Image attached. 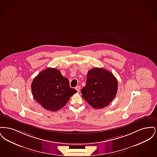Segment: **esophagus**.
I'll use <instances>...</instances> for the list:
<instances>
[{
  "label": "esophagus",
  "mask_w": 157,
  "mask_h": 157,
  "mask_svg": "<svg viewBox=\"0 0 157 157\" xmlns=\"http://www.w3.org/2000/svg\"><path fill=\"white\" fill-rule=\"evenodd\" d=\"M75 89H76V90L78 92H79L80 90H81V86H76V87L75 88Z\"/></svg>",
  "instance_id": "esophagus-1"
}]
</instances>
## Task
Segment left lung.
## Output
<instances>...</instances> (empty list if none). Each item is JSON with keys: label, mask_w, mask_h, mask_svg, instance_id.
I'll return each instance as SVG.
<instances>
[{"label": "left lung", "mask_w": 157, "mask_h": 157, "mask_svg": "<svg viewBox=\"0 0 157 157\" xmlns=\"http://www.w3.org/2000/svg\"><path fill=\"white\" fill-rule=\"evenodd\" d=\"M117 90L118 81L112 73L95 67L88 71L86 85L81 91L82 98L92 108L101 109L110 104Z\"/></svg>", "instance_id": "left-lung-1"}]
</instances>
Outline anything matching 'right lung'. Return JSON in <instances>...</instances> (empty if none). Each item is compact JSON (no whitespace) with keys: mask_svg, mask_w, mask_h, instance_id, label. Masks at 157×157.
Segmentation results:
<instances>
[{"mask_svg":"<svg viewBox=\"0 0 157 157\" xmlns=\"http://www.w3.org/2000/svg\"><path fill=\"white\" fill-rule=\"evenodd\" d=\"M34 99L45 109L56 111L63 108L77 90L69 86L68 79L60 71L48 67L34 78L31 84Z\"/></svg>","mask_w":157,"mask_h":157,"instance_id":"obj_1","label":"right lung"}]
</instances>
